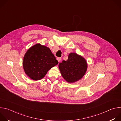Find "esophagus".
<instances>
[{
    "label": "esophagus",
    "mask_w": 121,
    "mask_h": 121,
    "mask_svg": "<svg viewBox=\"0 0 121 121\" xmlns=\"http://www.w3.org/2000/svg\"><path fill=\"white\" fill-rule=\"evenodd\" d=\"M56 59H57V60L59 62L60 61L61 59V57H57V58H56Z\"/></svg>",
    "instance_id": "34e87169"
}]
</instances>
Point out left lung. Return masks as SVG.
Listing matches in <instances>:
<instances>
[{"mask_svg": "<svg viewBox=\"0 0 121 121\" xmlns=\"http://www.w3.org/2000/svg\"><path fill=\"white\" fill-rule=\"evenodd\" d=\"M62 76L69 83H73L80 79L87 69V63L81 56L71 53L66 61L59 64Z\"/></svg>", "mask_w": 121, "mask_h": 121, "instance_id": "8db88e82", "label": "left lung"}]
</instances>
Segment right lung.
I'll use <instances>...</instances> for the list:
<instances>
[{"label":"right lung","instance_id":"right-lung-1","mask_svg":"<svg viewBox=\"0 0 121 121\" xmlns=\"http://www.w3.org/2000/svg\"><path fill=\"white\" fill-rule=\"evenodd\" d=\"M58 64L50 49L40 43L30 48L24 55L23 66L26 75L34 80L42 79L51 68Z\"/></svg>","mask_w":121,"mask_h":121}]
</instances>
